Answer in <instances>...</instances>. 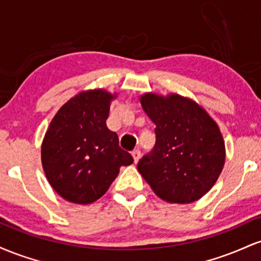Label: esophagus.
Returning a JSON list of instances; mask_svg holds the SVG:
<instances>
[{"instance_id":"34e87169","label":"esophagus","mask_w":261,"mask_h":261,"mask_svg":"<svg viewBox=\"0 0 261 261\" xmlns=\"http://www.w3.org/2000/svg\"><path fill=\"white\" fill-rule=\"evenodd\" d=\"M133 157H134V162L135 163H137V162H139V160H140V157H141V152H140V149H134L133 151Z\"/></svg>"}]
</instances>
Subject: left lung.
<instances>
[{"mask_svg":"<svg viewBox=\"0 0 261 261\" xmlns=\"http://www.w3.org/2000/svg\"><path fill=\"white\" fill-rule=\"evenodd\" d=\"M141 106L154 122L155 145L137 169L167 202L190 203L215 185L226 161L220 127L193 99L170 93H145Z\"/></svg>","mask_w":261,"mask_h":261,"instance_id":"8db88e82","label":"left lung"}]
</instances>
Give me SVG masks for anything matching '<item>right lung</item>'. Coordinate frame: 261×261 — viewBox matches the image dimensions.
Wrapping results in <instances>:
<instances>
[{
  "label": "right lung",
  "mask_w": 261,
  "mask_h": 261,
  "mask_svg": "<svg viewBox=\"0 0 261 261\" xmlns=\"http://www.w3.org/2000/svg\"><path fill=\"white\" fill-rule=\"evenodd\" d=\"M116 93L88 89L71 98L50 122L41 143L47 181L62 199L87 205L107 193L121 166L134 158L107 127Z\"/></svg>",
  "instance_id": "1"
}]
</instances>
